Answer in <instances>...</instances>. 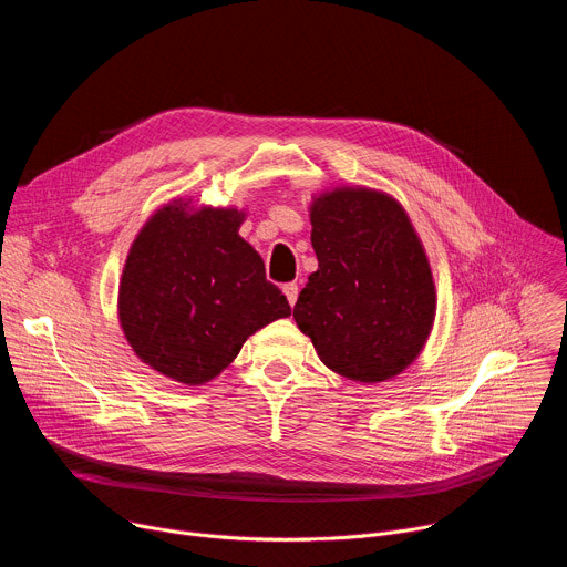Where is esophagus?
<instances>
[{
    "mask_svg": "<svg viewBox=\"0 0 567 567\" xmlns=\"http://www.w3.org/2000/svg\"><path fill=\"white\" fill-rule=\"evenodd\" d=\"M282 291H285V296H287L289 305L293 307V305H296V300H298V285H296V282H289V285H285V287H282Z\"/></svg>",
    "mask_w": 567,
    "mask_h": 567,
    "instance_id": "34e87169",
    "label": "esophagus"
}]
</instances>
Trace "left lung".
I'll return each mask as SVG.
<instances>
[{
  "mask_svg": "<svg viewBox=\"0 0 567 567\" xmlns=\"http://www.w3.org/2000/svg\"><path fill=\"white\" fill-rule=\"evenodd\" d=\"M318 269L293 318L337 374L379 383L406 370L435 322V280L422 239L388 193L339 186L309 206Z\"/></svg>",
  "mask_w": 567,
  "mask_h": 567,
  "instance_id": "obj_1",
  "label": "left lung"
}]
</instances>
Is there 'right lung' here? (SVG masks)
Wrapping results in <instances>:
<instances>
[{"label": "right lung", "instance_id": "right-lung-1", "mask_svg": "<svg viewBox=\"0 0 567 567\" xmlns=\"http://www.w3.org/2000/svg\"><path fill=\"white\" fill-rule=\"evenodd\" d=\"M190 202L161 206L138 230L118 285V320L145 365L204 385L291 307L237 233L247 213Z\"/></svg>", "mask_w": 567, "mask_h": 567}]
</instances>
